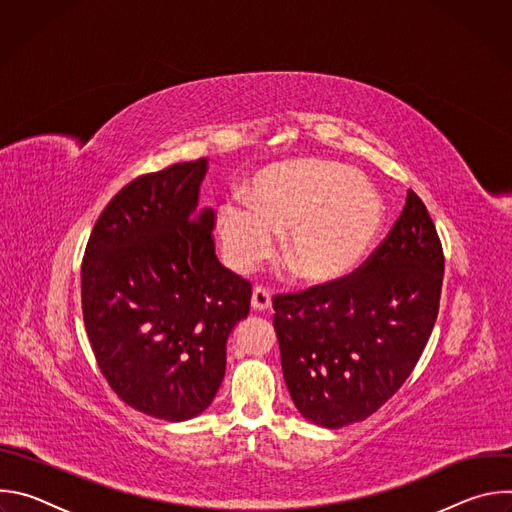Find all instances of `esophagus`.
I'll return each mask as SVG.
<instances>
[{
	"mask_svg": "<svg viewBox=\"0 0 512 512\" xmlns=\"http://www.w3.org/2000/svg\"><path fill=\"white\" fill-rule=\"evenodd\" d=\"M251 306L255 312H265L271 308V294L265 287H255L251 296Z\"/></svg>",
	"mask_w": 512,
	"mask_h": 512,
	"instance_id": "esophagus-1",
	"label": "esophagus"
}]
</instances>
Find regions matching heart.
Masks as SVG:
<instances>
[{
    "label": "heart",
    "mask_w": 512,
    "mask_h": 512,
    "mask_svg": "<svg viewBox=\"0 0 512 512\" xmlns=\"http://www.w3.org/2000/svg\"><path fill=\"white\" fill-rule=\"evenodd\" d=\"M385 218L381 196L342 164L291 160L265 168L251 202L231 196L218 206L216 231L229 265L255 267L285 231L283 255L314 285L352 273L373 247Z\"/></svg>",
    "instance_id": "b5f03b06"
}]
</instances>
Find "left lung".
Returning a JSON list of instances; mask_svg holds the SVG:
<instances>
[{"label": "left lung", "mask_w": 512, "mask_h": 512, "mask_svg": "<svg viewBox=\"0 0 512 512\" xmlns=\"http://www.w3.org/2000/svg\"><path fill=\"white\" fill-rule=\"evenodd\" d=\"M444 251L409 190L387 239L350 275L273 298L287 391L312 423L338 429L385 405L429 340Z\"/></svg>", "instance_id": "8db88e82"}]
</instances>
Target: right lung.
Wrapping results in <instances>:
<instances>
[{
  "label": "right lung",
  "mask_w": 512,
  "mask_h": 512,
  "mask_svg": "<svg viewBox=\"0 0 512 512\" xmlns=\"http://www.w3.org/2000/svg\"><path fill=\"white\" fill-rule=\"evenodd\" d=\"M206 158L123 186L81 267L83 318L99 369L133 409L166 421L202 413L223 383L227 340L251 283L216 259L212 208H198Z\"/></svg>",
  "instance_id": "right-lung-1"
}]
</instances>
